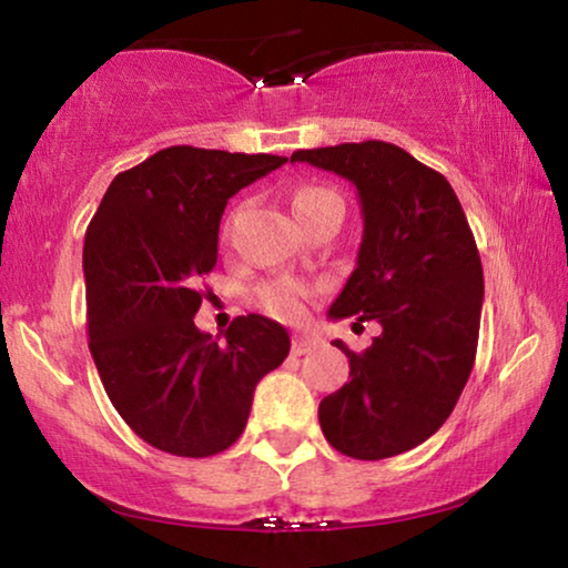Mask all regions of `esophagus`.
I'll return each mask as SVG.
<instances>
[{"instance_id": "34e87169", "label": "esophagus", "mask_w": 568, "mask_h": 568, "mask_svg": "<svg viewBox=\"0 0 568 568\" xmlns=\"http://www.w3.org/2000/svg\"><path fill=\"white\" fill-rule=\"evenodd\" d=\"M315 346H317V338H310V336H294L292 338V354L294 356H302V354L313 352Z\"/></svg>"}]
</instances>
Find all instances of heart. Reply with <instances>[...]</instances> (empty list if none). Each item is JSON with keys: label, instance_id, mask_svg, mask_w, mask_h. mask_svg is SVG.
<instances>
[{"label": "heart", "instance_id": "b5f03b06", "mask_svg": "<svg viewBox=\"0 0 568 568\" xmlns=\"http://www.w3.org/2000/svg\"><path fill=\"white\" fill-rule=\"evenodd\" d=\"M323 206H344V201H341L336 191L325 189V185H305V189H300L297 196H294V209H297L300 216ZM307 294V286H302L300 282L278 278V282L261 286L258 302L261 307L274 317H282V321H300L302 313H305Z\"/></svg>", "mask_w": 568, "mask_h": 568}]
</instances>
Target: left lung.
<instances>
[{
  "instance_id": "8db88e82",
  "label": "left lung",
  "mask_w": 568,
  "mask_h": 568,
  "mask_svg": "<svg viewBox=\"0 0 568 568\" xmlns=\"http://www.w3.org/2000/svg\"><path fill=\"white\" fill-rule=\"evenodd\" d=\"M292 162L356 185L362 245L331 317L377 321L348 356V383L317 408L325 439L356 460H383L429 439L453 414L476 362L484 268L453 185L400 146L359 142L297 150Z\"/></svg>"
}]
</instances>
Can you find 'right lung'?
<instances>
[{
  "label": "right lung",
  "mask_w": 568,
  "mask_h": 568,
  "mask_svg": "<svg viewBox=\"0 0 568 568\" xmlns=\"http://www.w3.org/2000/svg\"><path fill=\"white\" fill-rule=\"evenodd\" d=\"M286 158L168 146L108 185L84 235L88 336L98 375L146 445L209 457L235 445L255 385L290 354V333L235 317L224 341L193 323L216 266L227 201Z\"/></svg>",
  "instance_id": "right-lung-1"
}]
</instances>
